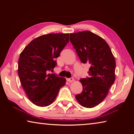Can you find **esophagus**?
<instances>
[{"label": "esophagus", "mask_w": 134, "mask_h": 134, "mask_svg": "<svg viewBox=\"0 0 134 134\" xmlns=\"http://www.w3.org/2000/svg\"><path fill=\"white\" fill-rule=\"evenodd\" d=\"M67 80L68 81H69V82H72V81H74V79L72 77H70V78L67 79Z\"/></svg>", "instance_id": "34e87169"}]
</instances>
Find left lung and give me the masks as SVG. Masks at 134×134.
<instances>
[{
    "instance_id": "obj_1",
    "label": "left lung",
    "mask_w": 134,
    "mask_h": 134,
    "mask_svg": "<svg viewBox=\"0 0 134 134\" xmlns=\"http://www.w3.org/2000/svg\"><path fill=\"white\" fill-rule=\"evenodd\" d=\"M70 41L82 63H89V76L81 79L83 91L76 95L83 107L100 103L115 80L116 62L109 46L103 38L89 31L70 34Z\"/></svg>"
}]
</instances>
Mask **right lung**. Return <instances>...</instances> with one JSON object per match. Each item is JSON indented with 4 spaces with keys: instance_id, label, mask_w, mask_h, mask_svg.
Here are the masks:
<instances>
[{
    "instance_id": "right-lung-1",
    "label": "right lung",
    "mask_w": 134,
    "mask_h": 134,
    "mask_svg": "<svg viewBox=\"0 0 134 134\" xmlns=\"http://www.w3.org/2000/svg\"><path fill=\"white\" fill-rule=\"evenodd\" d=\"M69 41V34H49L33 40L20 54L18 76L28 99L45 107L53 102L65 79L49 74L57 65L55 58Z\"/></svg>"
}]
</instances>
